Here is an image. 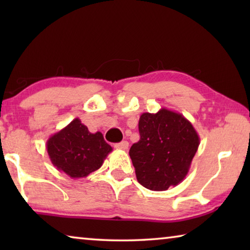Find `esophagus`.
<instances>
[{"label": "esophagus", "mask_w": 250, "mask_h": 250, "mask_svg": "<svg viewBox=\"0 0 250 250\" xmlns=\"http://www.w3.org/2000/svg\"><path fill=\"white\" fill-rule=\"evenodd\" d=\"M115 147H116V149H120V150H126L129 147V142L128 141H122L120 143H116Z\"/></svg>", "instance_id": "obj_1"}]
</instances>
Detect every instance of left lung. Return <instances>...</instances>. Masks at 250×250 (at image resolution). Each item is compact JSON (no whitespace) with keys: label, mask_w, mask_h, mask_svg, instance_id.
Returning a JSON list of instances; mask_svg holds the SVG:
<instances>
[{"label":"left lung","mask_w":250,"mask_h":250,"mask_svg":"<svg viewBox=\"0 0 250 250\" xmlns=\"http://www.w3.org/2000/svg\"><path fill=\"white\" fill-rule=\"evenodd\" d=\"M139 132L140 140L129 152L139 183L151 191L180 184L200 146L193 125L181 113L162 108L142 113Z\"/></svg>","instance_id":"obj_1"}]
</instances>
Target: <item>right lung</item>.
<instances>
[{
	"mask_svg": "<svg viewBox=\"0 0 250 250\" xmlns=\"http://www.w3.org/2000/svg\"><path fill=\"white\" fill-rule=\"evenodd\" d=\"M49 159L58 171L82 179L98 170L112 151L101 132L91 133L76 118L46 142Z\"/></svg>",
	"mask_w": 250,
	"mask_h": 250,
	"instance_id": "1",
	"label": "right lung"
}]
</instances>
